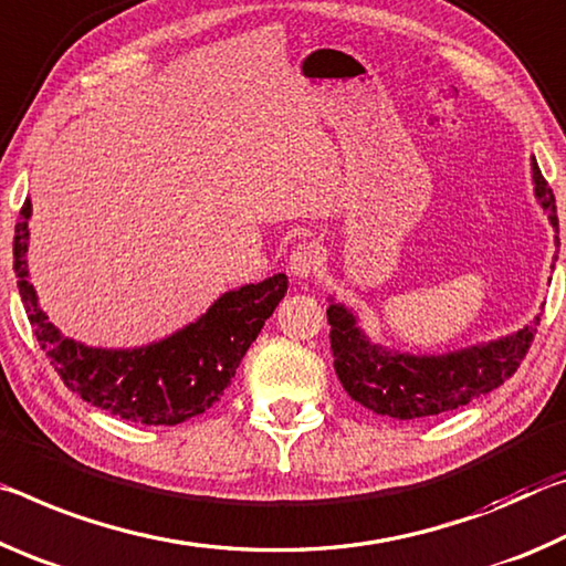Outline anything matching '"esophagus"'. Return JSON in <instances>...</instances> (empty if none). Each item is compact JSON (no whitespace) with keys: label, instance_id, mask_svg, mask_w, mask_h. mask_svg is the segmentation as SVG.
I'll list each match as a JSON object with an SVG mask.
<instances>
[{"label":"esophagus","instance_id":"obj_1","mask_svg":"<svg viewBox=\"0 0 566 566\" xmlns=\"http://www.w3.org/2000/svg\"><path fill=\"white\" fill-rule=\"evenodd\" d=\"M323 265V248L316 240H303L289 255V268L295 277H308Z\"/></svg>","mask_w":566,"mask_h":566}]
</instances>
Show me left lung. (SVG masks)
Listing matches in <instances>:
<instances>
[{"mask_svg": "<svg viewBox=\"0 0 566 566\" xmlns=\"http://www.w3.org/2000/svg\"><path fill=\"white\" fill-rule=\"evenodd\" d=\"M532 170L536 198L549 212L552 228L559 233L554 192L546 185L539 165L532 163ZM328 323L333 368L348 396L368 411L411 421L461 409L509 381L532 346L539 316L514 336L453 350L447 356H411L370 344L358 331L354 313L336 303H331L328 308Z\"/></svg>", "mask_w": 566, "mask_h": 566, "instance_id": "obj_1", "label": "left lung"}]
</instances>
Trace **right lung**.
Segmentation results:
<instances>
[{
    "label": "right lung",
    "mask_w": 566,
    "mask_h": 566,
    "mask_svg": "<svg viewBox=\"0 0 566 566\" xmlns=\"http://www.w3.org/2000/svg\"><path fill=\"white\" fill-rule=\"evenodd\" d=\"M30 212L32 202L24 200L14 228V273L34 336L67 388L125 421L175 426L210 409L289 291V277L277 273L220 295L206 316L160 344L133 350L87 348L64 338L36 305L24 258Z\"/></svg>",
    "instance_id": "right-lung-1"
}]
</instances>
